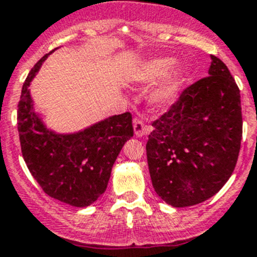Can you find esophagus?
<instances>
[{"instance_id":"obj_1","label":"esophagus","mask_w":257,"mask_h":257,"mask_svg":"<svg viewBox=\"0 0 257 257\" xmlns=\"http://www.w3.org/2000/svg\"><path fill=\"white\" fill-rule=\"evenodd\" d=\"M134 133H135V135L138 136V138H143V136L150 134V128H149V126H146V124L144 123V121L135 118L134 119Z\"/></svg>"}]
</instances>
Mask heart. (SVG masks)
<instances>
[{"label": "heart", "instance_id": "1", "mask_svg": "<svg viewBox=\"0 0 257 257\" xmlns=\"http://www.w3.org/2000/svg\"><path fill=\"white\" fill-rule=\"evenodd\" d=\"M175 63H177V59L172 57L150 59L134 70L131 79L136 84L143 85L151 84L164 77V79L150 93V101L155 104H168L175 98L179 92L185 72H187V67L182 65L169 73V72L174 68Z\"/></svg>", "mask_w": 257, "mask_h": 257}]
</instances>
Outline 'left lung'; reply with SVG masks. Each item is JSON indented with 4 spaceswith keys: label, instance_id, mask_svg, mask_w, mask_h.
<instances>
[{
    "label": "left lung",
    "instance_id": "left-lung-1",
    "mask_svg": "<svg viewBox=\"0 0 257 257\" xmlns=\"http://www.w3.org/2000/svg\"><path fill=\"white\" fill-rule=\"evenodd\" d=\"M208 77L183 90L153 122L146 144L156 194L175 208L213 197L233 173L242 139L240 89L221 59L211 55Z\"/></svg>",
    "mask_w": 257,
    "mask_h": 257
}]
</instances>
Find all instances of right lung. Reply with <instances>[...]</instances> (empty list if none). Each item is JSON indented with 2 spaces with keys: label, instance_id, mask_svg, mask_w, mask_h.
<instances>
[{
  "label": "right lung",
  "instance_id": "add662e5",
  "mask_svg": "<svg viewBox=\"0 0 257 257\" xmlns=\"http://www.w3.org/2000/svg\"><path fill=\"white\" fill-rule=\"evenodd\" d=\"M50 54L34 65L21 90L17 108L21 153L46 194L83 208L94 203L106 190L122 146L134 136L133 116L130 112L114 114L72 134L46 127L35 112L29 87Z\"/></svg>",
  "mask_w": 257,
  "mask_h": 257
}]
</instances>
